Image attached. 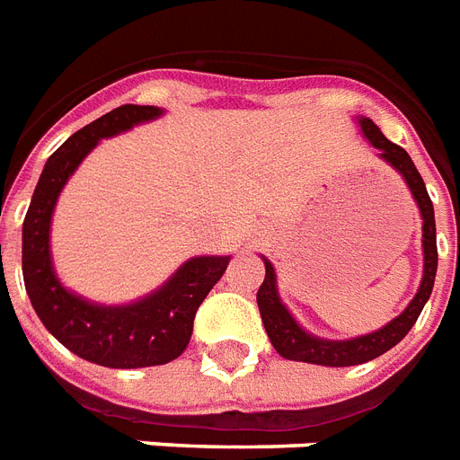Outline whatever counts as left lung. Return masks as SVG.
Here are the masks:
<instances>
[{
  "instance_id": "1",
  "label": "left lung",
  "mask_w": 460,
  "mask_h": 460,
  "mask_svg": "<svg viewBox=\"0 0 460 460\" xmlns=\"http://www.w3.org/2000/svg\"><path fill=\"white\" fill-rule=\"evenodd\" d=\"M361 130L363 135L370 139V145L380 149V159H385L389 166H394L396 171L402 172L406 185H409L413 199L418 201L422 216V253H425V270H422V282L418 288V294L413 296L406 311L402 315H396L394 321L387 323L385 328L377 332L363 334L356 340H344V341H332V340H321L308 334L306 330H301L296 325L289 311L282 306L280 296H278V288H275V270L273 266L263 259L266 263V280L256 292V301H259L261 321L266 328L270 344L275 351L289 361H304V363H318V366H358V363L373 361L392 347H396L399 341L409 334V330L416 325L418 315H420L425 301L432 294V285H435L437 275V227H435V208L429 201V194L425 190L420 172L413 166V161L394 142H389L380 132V128L370 119H361Z\"/></svg>"
}]
</instances>
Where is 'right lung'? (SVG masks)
<instances>
[{"mask_svg":"<svg viewBox=\"0 0 460 460\" xmlns=\"http://www.w3.org/2000/svg\"><path fill=\"white\" fill-rule=\"evenodd\" d=\"M156 116H161L156 106L126 104L71 135L44 164L23 220V282L35 314L66 349L106 368H146L178 358L190 344L197 308L230 261L227 256L187 261L164 288L130 306H97L57 280L49 259V223L61 187L99 139Z\"/></svg>","mask_w":460,"mask_h":460,"instance_id":"right-lung-1","label":"right lung"}]
</instances>
